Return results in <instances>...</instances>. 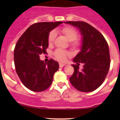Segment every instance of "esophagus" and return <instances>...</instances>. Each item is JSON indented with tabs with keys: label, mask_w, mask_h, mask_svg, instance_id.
Segmentation results:
<instances>
[{
	"label": "esophagus",
	"mask_w": 120,
	"mask_h": 120,
	"mask_svg": "<svg viewBox=\"0 0 120 120\" xmlns=\"http://www.w3.org/2000/svg\"><path fill=\"white\" fill-rule=\"evenodd\" d=\"M66 66V64H63V63H59V66H60V67H63L64 66Z\"/></svg>",
	"instance_id": "1"
}]
</instances>
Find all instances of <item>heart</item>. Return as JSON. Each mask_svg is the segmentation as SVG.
<instances>
[{
  "mask_svg": "<svg viewBox=\"0 0 120 120\" xmlns=\"http://www.w3.org/2000/svg\"><path fill=\"white\" fill-rule=\"evenodd\" d=\"M61 33L66 36L68 41L71 42V45L73 48H77L79 46V43L77 39L78 37V32L74 28L70 26H66L61 30ZM56 37V32L55 31H52L48 35V41L49 45L52 44ZM54 56L60 61H65L67 59L68 53L61 49H57L54 52Z\"/></svg>",
  "mask_w": 120,
  "mask_h": 120,
  "instance_id": "b5f03b06",
  "label": "heart"
}]
</instances>
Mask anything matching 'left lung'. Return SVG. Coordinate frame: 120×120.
I'll list each match as a JSON object with an SVG mask.
<instances>
[{
    "instance_id": "left-lung-1",
    "label": "left lung",
    "mask_w": 120,
    "mask_h": 120,
    "mask_svg": "<svg viewBox=\"0 0 120 120\" xmlns=\"http://www.w3.org/2000/svg\"><path fill=\"white\" fill-rule=\"evenodd\" d=\"M66 24L78 29L82 36L81 51L73 61L76 64L70 78V82L77 90L89 92L99 88L106 78L110 64L108 44L103 36L90 24L83 21H67ZM80 62L83 68L79 70Z\"/></svg>"
}]
</instances>
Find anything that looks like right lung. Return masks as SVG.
Instances as JSON below:
<instances>
[{
	"instance_id": "right-lung-1",
	"label": "right lung",
	"mask_w": 120,
	"mask_h": 120,
	"mask_svg": "<svg viewBox=\"0 0 120 120\" xmlns=\"http://www.w3.org/2000/svg\"><path fill=\"white\" fill-rule=\"evenodd\" d=\"M63 22H38L30 26L15 45L14 60L15 70L25 86L34 92H42L52 84L54 74L59 70L57 61L48 63L39 59L49 46V32Z\"/></svg>"
}]
</instances>
